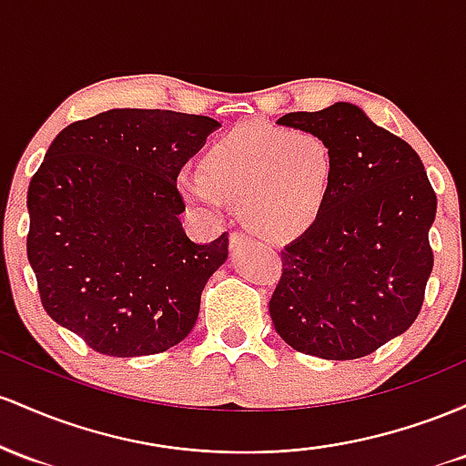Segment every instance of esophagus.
Wrapping results in <instances>:
<instances>
[{"label":"esophagus","mask_w":466,"mask_h":466,"mask_svg":"<svg viewBox=\"0 0 466 466\" xmlns=\"http://www.w3.org/2000/svg\"><path fill=\"white\" fill-rule=\"evenodd\" d=\"M248 242V235L242 233V231H233L231 235H228V247H231V250L239 248L242 244Z\"/></svg>","instance_id":"1"}]
</instances>
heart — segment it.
Masks as SVG:
<instances>
[{"instance_id":"1","label":"heart","mask_w":466,"mask_h":466,"mask_svg":"<svg viewBox=\"0 0 466 466\" xmlns=\"http://www.w3.org/2000/svg\"><path fill=\"white\" fill-rule=\"evenodd\" d=\"M334 171L330 145L319 134L244 123L208 147L202 174L180 176L177 187L196 205H239L259 235L290 239L323 216Z\"/></svg>"}]
</instances>
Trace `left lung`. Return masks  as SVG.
Instances as JSON below:
<instances>
[{"instance_id": "left-lung-1", "label": "left lung", "mask_w": 466, "mask_h": 466, "mask_svg": "<svg viewBox=\"0 0 466 466\" xmlns=\"http://www.w3.org/2000/svg\"><path fill=\"white\" fill-rule=\"evenodd\" d=\"M277 123L321 136L337 171L323 216L281 250L273 326L297 352L368 357L420 312L436 193L420 156L352 103L290 112Z\"/></svg>"}]
</instances>
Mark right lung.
Masks as SVG:
<instances>
[{"label":"right lung","mask_w":466,"mask_h":466,"mask_svg":"<svg viewBox=\"0 0 466 466\" xmlns=\"http://www.w3.org/2000/svg\"><path fill=\"white\" fill-rule=\"evenodd\" d=\"M216 118L109 109L61 129L28 187L25 239L41 306L107 357H147L196 326L228 233L196 244L176 180Z\"/></svg>","instance_id":"1"}]
</instances>
